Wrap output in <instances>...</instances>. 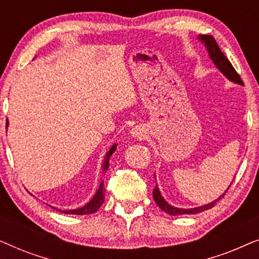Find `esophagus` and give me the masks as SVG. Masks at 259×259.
Segmentation results:
<instances>
[{"mask_svg":"<svg viewBox=\"0 0 259 259\" xmlns=\"http://www.w3.org/2000/svg\"><path fill=\"white\" fill-rule=\"evenodd\" d=\"M132 136L133 137H136L137 139H144L145 137H146V133L144 132V130L141 128V127H139V126H136L134 127V128L132 130Z\"/></svg>","mask_w":259,"mask_h":259,"instance_id":"obj_1","label":"esophagus"}]
</instances>
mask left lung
I'll list each match as a JSON object with an SVG mask.
<instances>
[{
	"mask_svg": "<svg viewBox=\"0 0 259 259\" xmlns=\"http://www.w3.org/2000/svg\"><path fill=\"white\" fill-rule=\"evenodd\" d=\"M200 40L205 42V46H206L208 54H210V58L212 59V61L214 62V65L218 67V69L221 70V72L224 74V75L228 77L229 80H231V81H233V82H237L239 84H243V80L240 79L239 74L236 72V69L233 68L231 62L229 61L228 58H226V56L223 54V52L221 51V49H219L217 42H215L213 36H212V35H201ZM226 192H228V190H226ZM224 194H223L222 197H224ZM153 198H154L155 203L158 204V206L160 207L162 211L166 212V213L171 214V215L198 213V212H201V211H205V210H208V208H211L215 204V201H217V200H214L210 204L204 205V206H199L196 208H189V210H186V208H177V207H173V206H171V205H168L167 203H166V201L164 200V198L161 197L160 192H159L158 186L153 190Z\"/></svg>",
	"mask_w": 259,
	"mask_h": 259,
	"instance_id": "left-lung-1",
	"label": "left lung"
}]
</instances>
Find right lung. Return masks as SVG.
<instances>
[{
    "mask_svg": "<svg viewBox=\"0 0 259 259\" xmlns=\"http://www.w3.org/2000/svg\"><path fill=\"white\" fill-rule=\"evenodd\" d=\"M114 151H115V145L111 148V150H109L107 155H106L107 158H106V161L104 165L105 169L108 167L109 157H111ZM104 200H105V189H104V183H101L100 187H99L97 193H95V196L93 197V199H92L87 205H84L83 207L76 208V210H69V211H61V210H58V211L61 212V213H68V214H91V213H94V212H97L99 208H100L102 203H104Z\"/></svg>",
    "mask_w": 259,
    "mask_h": 259,
    "instance_id": "add662e5",
    "label": "right lung"
}]
</instances>
